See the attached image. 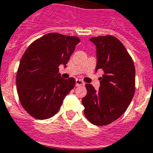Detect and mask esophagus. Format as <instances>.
<instances>
[{"instance_id":"34e87169","label":"esophagus","mask_w":153,"mask_h":153,"mask_svg":"<svg viewBox=\"0 0 153 153\" xmlns=\"http://www.w3.org/2000/svg\"><path fill=\"white\" fill-rule=\"evenodd\" d=\"M75 84H76L77 87H79V86H82V85H84V82L82 81V80H80V79H76Z\"/></svg>"}]
</instances>
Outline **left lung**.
<instances>
[{
  "label": "left lung",
  "instance_id": "8db88e82",
  "mask_svg": "<svg viewBox=\"0 0 153 153\" xmlns=\"http://www.w3.org/2000/svg\"><path fill=\"white\" fill-rule=\"evenodd\" d=\"M96 46L95 71L104 72L98 91L86 84L82 99L86 118L93 124L108 125L125 112L135 94V66L124 45L115 37L107 35L90 39Z\"/></svg>",
  "mask_w": 153,
  "mask_h": 153
}]
</instances>
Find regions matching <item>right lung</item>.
I'll return each instance as SVG.
<instances>
[{
    "label": "right lung",
    "mask_w": 153,
    "mask_h": 153,
    "mask_svg": "<svg viewBox=\"0 0 153 153\" xmlns=\"http://www.w3.org/2000/svg\"><path fill=\"white\" fill-rule=\"evenodd\" d=\"M79 42L75 36L50 33L31 43L24 53L17 72V91L22 107L33 118L53 116L74 88L75 79H62L58 66L66 67Z\"/></svg>",
    "instance_id": "add662e5"
}]
</instances>
